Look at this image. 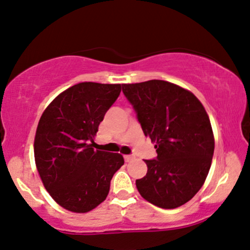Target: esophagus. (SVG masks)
Returning a JSON list of instances; mask_svg holds the SVG:
<instances>
[{
	"mask_svg": "<svg viewBox=\"0 0 250 250\" xmlns=\"http://www.w3.org/2000/svg\"><path fill=\"white\" fill-rule=\"evenodd\" d=\"M124 158H125V161L127 162V163H129V162H132L133 160H134V156H132V155H126Z\"/></svg>",
	"mask_w": 250,
	"mask_h": 250,
	"instance_id": "34e87169",
	"label": "esophagus"
}]
</instances>
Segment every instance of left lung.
Returning <instances> with one entry per match:
<instances>
[{
    "mask_svg": "<svg viewBox=\"0 0 250 250\" xmlns=\"http://www.w3.org/2000/svg\"><path fill=\"white\" fill-rule=\"evenodd\" d=\"M122 87L145 135L156 142V158L145 161L147 174L135 181L139 193L160 208H178L199 192L211 167L208 115L193 93L164 80Z\"/></svg>",
    "mask_w": 250,
    "mask_h": 250,
    "instance_id": "8db88e82",
    "label": "left lung"
}]
</instances>
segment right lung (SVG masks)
Listing matches in <instances>:
<instances>
[{"instance_id": "1", "label": "right lung", "mask_w": 250, "mask_h": 250, "mask_svg": "<svg viewBox=\"0 0 250 250\" xmlns=\"http://www.w3.org/2000/svg\"><path fill=\"white\" fill-rule=\"evenodd\" d=\"M121 90L119 83H77L42 113L35 133V164L48 193L64 209L88 212L96 208L124 164L121 154L94 149L100 123Z\"/></svg>"}]
</instances>
